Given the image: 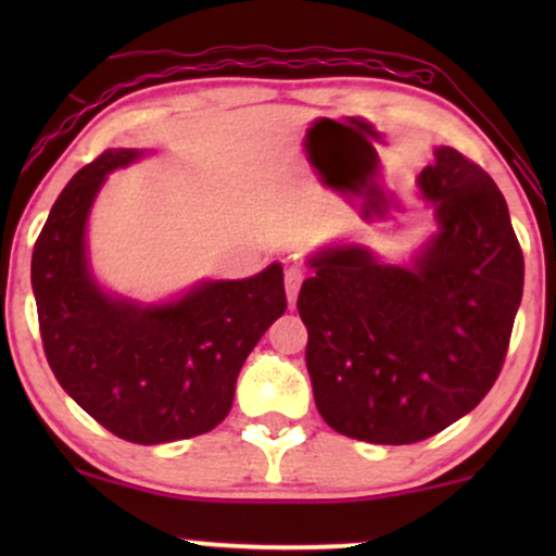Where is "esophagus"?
<instances>
[{
    "instance_id": "obj_1",
    "label": "esophagus",
    "mask_w": 556,
    "mask_h": 556,
    "mask_svg": "<svg viewBox=\"0 0 556 556\" xmlns=\"http://www.w3.org/2000/svg\"><path fill=\"white\" fill-rule=\"evenodd\" d=\"M301 283H303V270L301 268H288L286 270V293H288V303H295L299 299V291H301Z\"/></svg>"
}]
</instances>
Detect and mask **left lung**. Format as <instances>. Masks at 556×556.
Here are the masks:
<instances>
[{"label":"left lung","mask_w":556,"mask_h":556,"mask_svg":"<svg viewBox=\"0 0 556 556\" xmlns=\"http://www.w3.org/2000/svg\"><path fill=\"white\" fill-rule=\"evenodd\" d=\"M417 187L438 232L413 265L326 248L299 293L318 413L364 443H420L468 415L498 379L521 303L523 253L496 181L438 147Z\"/></svg>","instance_id":"obj_1"}]
</instances>
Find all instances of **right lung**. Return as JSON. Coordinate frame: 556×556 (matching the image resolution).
Wrapping results in <instances>:
<instances>
[{"mask_svg":"<svg viewBox=\"0 0 556 556\" xmlns=\"http://www.w3.org/2000/svg\"><path fill=\"white\" fill-rule=\"evenodd\" d=\"M139 156L109 149L67 181L35 242L33 291L60 387L113 435L156 445L225 420L242 364L288 303L280 263L162 306L103 293L88 268V212L105 174Z\"/></svg>","mask_w":556,"mask_h":556,"instance_id":"add662e5","label":"right lung"}]
</instances>
